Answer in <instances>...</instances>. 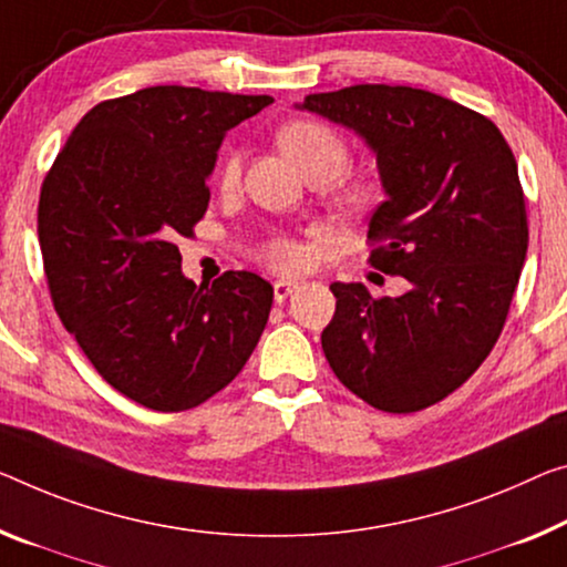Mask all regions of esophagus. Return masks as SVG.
Listing matches in <instances>:
<instances>
[{
	"instance_id": "obj_1",
	"label": "esophagus",
	"mask_w": 567,
	"mask_h": 567,
	"mask_svg": "<svg viewBox=\"0 0 567 567\" xmlns=\"http://www.w3.org/2000/svg\"><path fill=\"white\" fill-rule=\"evenodd\" d=\"M293 291H296V284H291V281H276L274 284V299H276V303H284Z\"/></svg>"
}]
</instances>
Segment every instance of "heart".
Listing matches in <instances>:
<instances>
[{"label":"heart","mask_w":567,"mask_h":567,"mask_svg":"<svg viewBox=\"0 0 567 567\" xmlns=\"http://www.w3.org/2000/svg\"><path fill=\"white\" fill-rule=\"evenodd\" d=\"M276 142L281 146L284 154L303 172L307 179H321L334 182L350 167V146H347L344 136L337 134L332 126L321 124V121L311 118H296L278 128ZM243 156L238 150H225L217 164V182L220 187L230 189L240 177ZM372 197V185L364 179H344L339 187V199L344 205H364ZM260 256L268 266L278 268V271H296L303 264V248L291 238H271L260 250Z\"/></svg>","instance_id":"b5f03b06"}]
</instances>
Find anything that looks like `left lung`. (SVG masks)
<instances>
[{
  "mask_svg": "<svg viewBox=\"0 0 567 567\" xmlns=\"http://www.w3.org/2000/svg\"><path fill=\"white\" fill-rule=\"evenodd\" d=\"M299 109L372 150L388 199L370 217V260L411 281L395 299L329 286L337 309L321 350L364 403L423 411L464 385L502 334L529 238L515 154L482 113L408 85L311 93Z\"/></svg>",
  "mask_w": 567,
  "mask_h": 567,
  "instance_id": "8db88e82",
  "label": "left lung"
}]
</instances>
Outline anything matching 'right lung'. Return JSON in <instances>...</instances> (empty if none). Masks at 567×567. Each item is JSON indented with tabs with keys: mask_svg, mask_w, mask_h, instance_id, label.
<instances>
[{
	"mask_svg": "<svg viewBox=\"0 0 567 567\" xmlns=\"http://www.w3.org/2000/svg\"><path fill=\"white\" fill-rule=\"evenodd\" d=\"M271 95L154 85L93 106L42 182L38 235L52 303L111 388L162 413L189 411L243 370L274 286L228 271L182 274L210 203L225 134Z\"/></svg>",
	"mask_w": 567,
	"mask_h": 567,
	"instance_id": "obj_1",
	"label": "right lung"
}]
</instances>
